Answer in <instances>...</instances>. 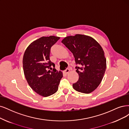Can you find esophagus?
Wrapping results in <instances>:
<instances>
[{
	"label": "esophagus",
	"mask_w": 129,
	"mask_h": 129,
	"mask_svg": "<svg viewBox=\"0 0 129 129\" xmlns=\"http://www.w3.org/2000/svg\"><path fill=\"white\" fill-rule=\"evenodd\" d=\"M70 69H66L64 71V73L65 74H68L69 72H70Z\"/></svg>",
	"instance_id": "esophagus-1"
}]
</instances>
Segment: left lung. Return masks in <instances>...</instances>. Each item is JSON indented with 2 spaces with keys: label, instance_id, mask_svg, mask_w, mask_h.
I'll return each mask as SVG.
<instances>
[{
  "label": "left lung",
  "instance_id": "obj_1",
  "mask_svg": "<svg viewBox=\"0 0 129 129\" xmlns=\"http://www.w3.org/2000/svg\"><path fill=\"white\" fill-rule=\"evenodd\" d=\"M61 42L72 52L77 65L79 78L73 84V88L84 93L92 92L101 83L106 69L102 47L92 38L82 35L67 37Z\"/></svg>",
  "mask_w": 129,
  "mask_h": 129
}]
</instances>
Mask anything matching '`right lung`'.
<instances>
[{
	"mask_svg": "<svg viewBox=\"0 0 129 129\" xmlns=\"http://www.w3.org/2000/svg\"><path fill=\"white\" fill-rule=\"evenodd\" d=\"M59 38L42 37L31 43L23 56V71L27 82L36 92L43 97L55 93L63 77L62 72L55 69V65L49 58L51 48Z\"/></svg>",
	"mask_w": 129,
	"mask_h": 129,
	"instance_id": "1",
	"label": "right lung"
}]
</instances>
